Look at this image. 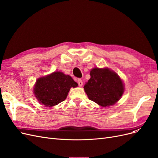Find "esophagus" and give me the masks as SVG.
Returning <instances> with one entry per match:
<instances>
[{
    "instance_id": "1",
    "label": "esophagus",
    "mask_w": 158,
    "mask_h": 158,
    "mask_svg": "<svg viewBox=\"0 0 158 158\" xmlns=\"http://www.w3.org/2000/svg\"><path fill=\"white\" fill-rule=\"evenodd\" d=\"M78 85H79V86H82V85H83V82H82V80H81V79H78Z\"/></svg>"
}]
</instances>
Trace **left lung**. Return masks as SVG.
Segmentation results:
<instances>
[{
	"mask_svg": "<svg viewBox=\"0 0 158 158\" xmlns=\"http://www.w3.org/2000/svg\"><path fill=\"white\" fill-rule=\"evenodd\" d=\"M90 76L84 86L90 100L102 107L112 106L118 101L124 85L116 73L108 69L95 68L90 71Z\"/></svg>",
	"mask_w": 158,
	"mask_h": 158,
	"instance_id": "obj_1",
	"label": "left lung"
}]
</instances>
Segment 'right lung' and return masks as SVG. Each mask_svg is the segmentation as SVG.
<instances>
[{
	"label": "right lung",
	"instance_id": "right-lung-1",
	"mask_svg": "<svg viewBox=\"0 0 158 158\" xmlns=\"http://www.w3.org/2000/svg\"><path fill=\"white\" fill-rule=\"evenodd\" d=\"M77 85L78 84L69 75L55 72L37 80L34 94L40 103L47 107H52L63 102L70 88Z\"/></svg>",
	"mask_w": 158,
	"mask_h": 158
}]
</instances>
